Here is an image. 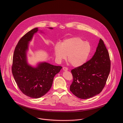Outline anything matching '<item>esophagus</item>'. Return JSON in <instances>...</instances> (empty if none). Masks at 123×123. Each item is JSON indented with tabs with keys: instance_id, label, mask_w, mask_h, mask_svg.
Returning a JSON list of instances; mask_svg holds the SVG:
<instances>
[{
	"instance_id": "34e87169",
	"label": "esophagus",
	"mask_w": 123,
	"mask_h": 123,
	"mask_svg": "<svg viewBox=\"0 0 123 123\" xmlns=\"http://www.w3.org/2000/svg\"><path fill=\"white\" fill-rule=\"evenodd\" d=\"M63 69L64 70V71H67L68 70V68H67V67H63Z\"/></svg>"
}]
</instances>
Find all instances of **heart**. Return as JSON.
I'll return each mask as SVG.
<instances>
[{"label":"heart","mask_w":123,"mask_h":123,"mask_svg":"<svg viewBox=\"0 0 123 123\" xmlns=\"http://www.w3.org/2000/svg\"><path fill=\"white\" fill-rule=\"evenodd\" d=\"M54 52L56 60L61 62L67 58L74 67L83 65L87 60L91 52V46L78 37L64 40L61 45H55Z\"/></svg>","instance_id":"heart-1"}]
</instances>
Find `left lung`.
Masks as SVG:
<instances>
[{"instance_id":"obj_1","label":"left lung","mask_w":123,"mask_h":123,"mask_svg":"<svg viewBox=\"0 0 123 123\" xmlns=\"http://www.w3.org/2000/svg\"><path fill=\"white\" fill-rule=\"evenodd\" d=\"M110 70L109 52L100 39L92 58L71 71L73 81L70 86V91L83 99L99 94L106 85Z\"/></svg>"}]
</instances>
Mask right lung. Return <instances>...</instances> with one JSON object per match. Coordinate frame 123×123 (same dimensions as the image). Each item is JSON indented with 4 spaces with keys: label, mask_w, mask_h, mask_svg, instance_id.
<instances>
[{
    "label": "right lung",
    "mask_w": 123,
    "mask_h": 123,
    "mask_svg": "<svg viewBox=\"0 0 123 123\" xmlns=\"http://www.w3.org/2000/svg\"><path fill=\"white\" fill-rule=\"evenodd\" d=\"M38 31V28L32 29L19 40L14 51L12 68L13 76L20 91L32 98H40L49 92L54 77L62 68L46 62L38 63L36 67L28 64L29 43Z\"/></svg>",
    "instance_id": "obj_1"
}]
</instances>
